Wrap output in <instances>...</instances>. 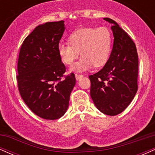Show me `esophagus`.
Returning <instances> with one entry per match:
<instances>
[{"label":"esophagus","instance_id":"esophagus-1","mask_svg":"<svg viewBox=\"0 0 155 155\" xmlns=\"http://www.w3.org/2000/svg\"><path fill=\"white\" fill-rule=\"evenodd\" d=\"M75 76H76V80H79L80 78H81L83 76V75L82 74H76V75H75Z\"/></svg>","mask_w":155,"mask_h":155}]
</instances>
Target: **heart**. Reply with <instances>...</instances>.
Here are the masks:
<instances>
[{
  "label": "heart",
  "instance_id": "heart-1",
  "mask_svg": "<svg viewBox=\"0 0 155 155\" xmlns=\"http://www.w3.org/2000/svg\"><path fill=\"white\" fill-rule=\"evenodd\" d=\"M68 43L58 45V54L61 61L71 65L79 58H81L71 68L74 71L82 72L95 66H104L111 52L113 35L106 27L82 28L69 35Z\"/></svg>",
  "mask_w": 155,
  "mask_h": 155
}]
</instances>
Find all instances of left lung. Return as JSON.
<instances>
[{
	"mask_svg": "<svg viewBox=\"0 0 155 155\" xmlns=\"http://www.w3.org/2000/svg\"><path fill=\"white\" fill-rule=\"evenodd\" d=\"M114 44L104 67L89 76L90 96L97 109L109 116L122 113L134 98L138 90V58L136 44L113 19Z\"/></svg>",
	"mask_w": 155,
	"mask_h": 155,
	"instance_id": "1",
	"label": "left lung"
}]
</instances>
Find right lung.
<instances>
[{
  "mask_svg": "<svg viewBox=\"0 0 155 155\" xmlns=\"http://www.w3.org/2000/svg\"><path fill=\"white\" fill-rule=\"evenodd\" d=\"M64 31L63 21L37 26L19 51L17 76L19 93L28 108L45 120H57L65 114L76 84L74 73L64 75L66 68L58 54Z\"/></svg>",
  "mask_w": 155,
  "mask_h": 155,
  "instance_id": "obj_1",
  "label": "right lung"
}]
</instances>
